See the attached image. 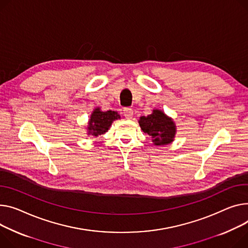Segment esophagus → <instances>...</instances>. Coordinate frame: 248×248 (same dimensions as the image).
I'll return each mask as SVG.
<instances>
[{
  "instance_id": "34e87169",
  "label": "esophagus",
  "mask_w": 248,
  "mask_h": 248,
  "mask_svg": "<svg viewBox=\"0 0 248 248\" xmlns=\"http://www.w3.org/2000/svg\"><path fill=\"white\" fill-rule=\"evenodd\" d=\"M133 114H134V111L133 109H131L130 108H124V115L125 117V119H131L133 118Z\"/></svg>"
}]
</instances>
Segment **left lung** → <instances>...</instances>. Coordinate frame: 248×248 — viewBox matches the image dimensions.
Listing matches in <instances>:
<instances>
[{
    "instance_id": "obj_1",
    "label": "left lung",
    "mask_w": 248,
    "mask_h": 248,
    "mask_svg": "<svg viewBox=\"0 0 248 248\" xmlns=\"http://www.w3.org/2000/svg\"><path fill=\"white\" fill-rule=\"evenodd\" d=\"M140 126L144 134L152 138L155 145H164L173 141L176 126L172 119L162 110L154 109L151 114L142 115L139 121Z\"/></svg>"
}]
</instances>
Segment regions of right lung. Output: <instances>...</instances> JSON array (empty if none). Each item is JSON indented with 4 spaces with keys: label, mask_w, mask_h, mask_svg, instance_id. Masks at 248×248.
I'll use <instances>...</instances> for the list:
<instances>
[{
    "label": "right lung",
    "mask_w": 248,
    "mask_h": 248,
    "mask_svg": "<svg viewBox=\"0 0 248 248\" xmlns=\"http://www.w3.org/2000/svg\"><path fill=\"white\" fill-rule=\"evenodd\" d=\"M120 118V114L117 111H103L100 108H94L91 114L89 124L87 127L88 135L97 137L106 134L111 125L112 122Z\"/></svg>",
    "instance_id": "add662e5"
}]
</instances>
